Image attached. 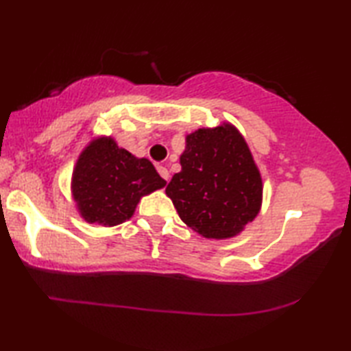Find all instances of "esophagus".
<instances>
[{
  "label": "esophagus",
  "instance_id": "34e87169",
  "mask_svg": "<svg viewBox=\"0 0 351 351\" xmlns=\"http://www.w3.org/2000/svg\"><path fill=\"white\" fill-rule=\"evenodd\" d=\"M158 173L161 175L165 181H169V178H170V175H169V170L165 169V167H162V165H159V167H158Z\"/></svg>",
  "mask_w": 351,
  "mask_h": 351
}]
</instances>
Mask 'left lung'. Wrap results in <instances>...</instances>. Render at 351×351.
Masks as SVG:
<instances>
[{
	"mask_svg": "<svg viewBox=\"0 0 351 351\" xmlns=\"http://www.w3.org/2000/svg\"><path fill=\"white\" fill-rule=\"evenodd\" d=\"M181 171L165 193L180 218L207 239H229L258 213L261 178L237 130L226 123L187 136Z\"/></svg>",
	"mask_w": 351,
	"mask_h": 351,
	"instance_id": "obj_1",
	"label": "left lung"
}]
</instances>
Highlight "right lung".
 I'll return each instance as SVG.
<instances>
[{
    "label": "right lung",
    "mask_w": 351,
    "mask_h": 351,
    "mask_svg": "<svg viewBox=\"0 0 351 351\" xmlns=\"http://www.w3.org/2000/svg\"><path fill=\"white\" fill-rule=\"evenodd\" d=\"M164 186L148 159L134 158L110 138L86 147L73 176V193L82 217L104 226L132 218L141 197Z\"/></svg>",
    "instance_id": "obj_1"
}]
</instances>
